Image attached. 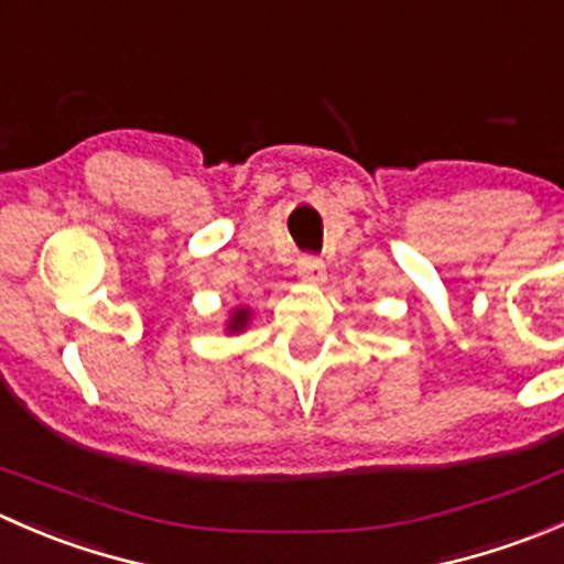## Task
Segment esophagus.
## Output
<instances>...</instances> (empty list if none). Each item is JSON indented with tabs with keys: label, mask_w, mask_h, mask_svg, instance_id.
I'll return each mask as SVG.
<instances>
[{
	"label": "esophagus",
	"mask_w": 564,
	"mask_h": 564,
	"mask_svg": "<svg viewBox=\"0 0 564 564\" xmlns=\"http://www.w3.org/2000/svg\"><path fill=\"white\" fill-rule=\"evenodd\" d=\"M297 272H300V278H303V281H311V283L322 281V278H324V261L318 259V256H303V259L297 261Z\"/></svg>",
	"instance_id": "34e87169"
}]
</instances>
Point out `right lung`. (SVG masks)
<instances>
[{
    "mask_svg": "<svg viewBox=\"0 0 564 564\" xmlns=\"http://www.w3.org/2000/svg\"><path fill=\"white\" fill-rule=\"evenodd\" d=\"M248 324V311H237L235 316H231V322H229V329L231 333H237V329H242Z\"/></svg>",
    "mask_w": 564,
    "mask_h": 564,
    "instance_id": "right-lung-1",
    "label": "right lung"
}]
</instances>
